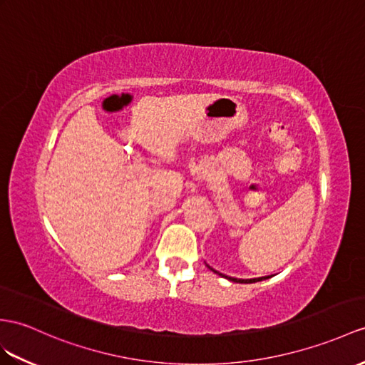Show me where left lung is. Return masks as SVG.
<instances>
[{"label": "left lung", "mask_w": 365, "mask_h": 365, "mask_svg": "<svg viewBox=\"0 0 365 365\" xmlns=\"http://www.w3.org/2000/svg\"><path fill=\"white\" fill-rule=\"evenodd\" d=\"M206 266H207V268H209L210 271H213L215 274L221 275V277H225V279H227V280H230V282H235V283H255V282H262V280H266V279L271 277V275H264V277H257V279H235V277H229V275H226V274H221V272L215 271V269H213L212 266H209L207 263H206Z\"/></svg>", "instance_id": "1"}]
</instances>
